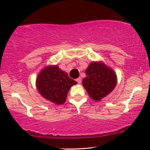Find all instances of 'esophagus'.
<instances>
[{
    "label": "esophagus",
    "mask_w": 150,
    "mask_h": 150,
    "mask_svg": "<svg viewBox=\"0 0 150 150\" xmlns=\"http://www.w3.org/2000/svg\"><path fill=\"white\" fill-rule=\"evenodd\" d=\"M76 81L77 82H78L79 84H80V83H81V82H82V78H81V77H78V78L76 79Z\"/></svg>",
    "instance_id": "obj_1"
}]
</instances>
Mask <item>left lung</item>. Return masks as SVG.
I'll return each mask as SVG.
<instances>
[{
	"instance_id": "obj_1",
	"label": "left lung",
	"mask_w": 150,
	"mask_h": 150,
	"mask_svg": "<svg viewBox=\"0 0 150 150\" xmlns=\"http://www.w3.org/2000/svg\"><path fill=\"white\" fill-rule=\"evenodd\" d=\"M85 73L87 77L82 80V85L94 100L100 101L116 87V74L104 63L92 62Z\"/></svg>"
}]
</instances>
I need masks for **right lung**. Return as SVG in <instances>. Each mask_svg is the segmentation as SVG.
<instances>
[{"instance_id":"right-lung-1","label":"right lung","mask_w":150,"mask_h":150,"mask_svg":"<svg viewBox=\"0 0 150 150\" xmlns=\"http://www.w3.org/2000/svg\"><path fill=\"white\" fill-rule=\"evenodd\" d=\"M76 81L70 78L57 65L46 67L37 78V87L41 95L56 104L65 101L68 91Z\"/></svg>"}]
</instances>
